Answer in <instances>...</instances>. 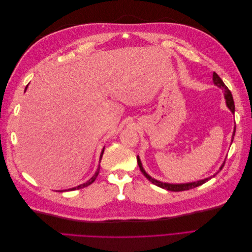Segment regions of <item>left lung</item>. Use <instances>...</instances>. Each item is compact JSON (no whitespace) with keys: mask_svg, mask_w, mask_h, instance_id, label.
<instances>
[{"mask_svg":"<svg viewBox=\"0 0 252 252\" xmlns=\"http://www.w3.org/2000/svg\"><path fill=\"white\" fill-rule=\"evenodd\" d=\"M212 79H213V83H215L218 87L224 89V91H225V98H226V103H227L228 108H229V109L231 110V112L234 113V102H233V97H232V94H231V93H230V90L228 89V87L225 85L224 82L222 81V79H220L216 72H213ZM234 133H235V130L233 131L232 139H233V136H234ZM136 159H138V165H139V167H140V170L142 171V173L145 175V177H146L147 180H149V181L152 183V184H155V185H157V186H158V187H161V188L169 190V191H184V190L192 189V188H195V187H197V186L203 185L204 183H206L208 180H210V179L212 178V177H211V178L205 179V180H202V181H199V182L188 183V184H168V183H162V182H158V181H157V180H155V179H152V178L150 177V175H148L146 172H145V170H144V168H143V166H142V163H141V161H140L139 157L136 158ZM224 164H225V163H224ZM224 164L222 165V167H220V170H222V168L224 167ZM215 175H216V174H215ZM215 175H213V177H215Z\"/></svg>","mask_w":252,"mask_h":252,"instance_id":"left-lung-1","label":"left lung"}]
</instances>
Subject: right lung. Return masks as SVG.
<instances>
[{
	"label": "right lung",
	"instance_id": "right-lung-1",
	"mask_svg": "<svg viewBox=\"0 0 252 252\" xmlns=\"http://www.w3.org/2000/svg\"><path fill=\"white\" fill-rule=\"evenodd\" d=\"M27 88V87H26ZM26 88H25V90H26ZM103 154H104V149L102 150V154H101V158H100V159H102V157H103ZM98 172H100V166H98V168H97V170H96V172L94 173V175L93 178H91L89 181H87L86 183H84V184H82V185H79V186H77V187H74V188H70V189H68V190H75V189H81V188H84V187H87V186H89L90 184H93V183L95 181V179H96V177H97V174H98ZM63 191V190H62Z\"/></svg>",
	"mask_w": 252,
	"mask_h": 252
}]
</instances>
